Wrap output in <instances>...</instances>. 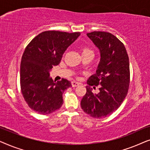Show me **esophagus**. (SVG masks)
<instances>
[{
    "instance_id": "34e87169",
    "label": "esophagus",
    "mask_w": 150,
    "mask_h": 150,
    "mask_svg": "<svg viewBox=\"0 0 150 150\" xmlns=\"http://www.w3.org/2000/svg\"><path fill=\"white\" fill-rule=\"evenodd\" d=\"M80 85L79 83H78V82H76V81H72L71 82V86H72L73 87H78Z\"/></svg>"
}]
</instances>
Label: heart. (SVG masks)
<instances>
[{"mask_svg": "<svg viewBox=\"0 0 150 150\" xmlns=\"http://www.w3.org/2000/svg\"><path fill=\"white\" fill-rule=\"evenodd\" d=\"M87 52H92V51L87 48H84L83 50H82V54H83V53H87Z\"/></svg>", "mask_w": 150, "mask_h": 150, "instance_id": "1", "label": "heart"}]
</instances>
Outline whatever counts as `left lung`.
I'll list each match as a JSON object with an SVG mask.
<instances>
[{
    "label": "left lung",
    "mask_w": 150,
    "mask_h": 150,
    "mask_svg": "<svg viewBox=\"0 0 150 150\" xmlns=\"http://www.w3.org/2000/svg\"><path fill=\"white\" fill-rule=\"evenodd\" d=\"M87 35L99 49L100 61L96 74L88 79L81 106L92 117L103 118L115 111L128 93L129 58L124 44L110 33L93 31ZM93 85H99V93L92 92Z\"/></svg>",
    "instance_id": "left-lung-1"
}]
</instances>
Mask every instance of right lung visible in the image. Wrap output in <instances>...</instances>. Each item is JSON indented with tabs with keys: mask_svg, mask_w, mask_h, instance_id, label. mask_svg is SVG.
Segmentation results:
<instances>
[{
	"mask_svg": "<svg viewBox=\"0 0 150 150\" xmlns=\"http://www.w3.org/2000/svg\"><path fill=\"white\" fill-rule=\"evenodd\" d=\"M80 35L79 32L44 31L25 48L20 63V87L28 106L38 113H52L62 106L63 93L71 84L64 79L54 81L50 71L59 64L63 53Z\"/></svg>",
	"mask_w": 150,
	"mask_h": 150,
	"instance_id": "1",
	"label": "right lung"
}]
</instances>
